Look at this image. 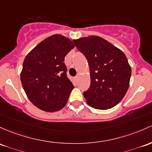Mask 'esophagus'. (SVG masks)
<instances>
[{
  "label": "esophagus",
  "instance_id": "esophagus-1",
  "mask_svg": "<svg viewBox=\"0 0 152 152\" xmlns=\"http://www.w3.org/2000/svg\"><path fill=\"white\" fill-rule=\"evenodd\" d=\"M74 79H75V80H76V81H78V79H79V76H75Z\"/></svg>",
  "mask_w": 152,
  "mask_h": 152
}]
</instances>
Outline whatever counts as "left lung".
<instances>
[{
    "label": "left lung",
    "instance_id": "8db88e82",
    "mask_svg": "<svg viewBox=\"0 0 152 152\" xmlns=\"http://www.w3.org/2000/svg\"><path fill=\"white\" fill-rule=\"evenodd\" d=\"M89 66L91 84L84 91L86 102L97 110L110 109L127 92L131 68L126 55L110 42L98 36L73 39Z\"/></svg>",
    "mask_w": 152,
    "mask_h": 152
}]
</instances>
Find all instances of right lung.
<instances>
[{"instance_id": "right-lung-1", "label": "right lung", "mask_w": 152, "mask_h": 152, "mask_svg": "<svg viewBox=\"0 0 152 152\" xmlns=\"http://www.w3.org/2000/svg\"><path fill=\"white\" fill-rule=\"evenodd\" d=\"M73 48L67 37L54 34L39 43L25 58L21 84L29 100L42 110L58 111L66 106L74 86L67 77L63 61Z\"/></svg>"}]
</instances>
